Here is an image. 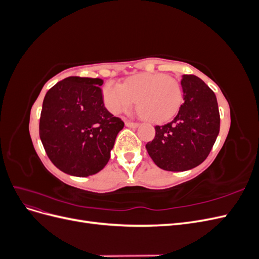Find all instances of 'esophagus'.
<instances>
[{
    "label": "esophagus",
    "mask_w": 259,
    "mask_h": 259,
    "mask_svg": "<svg viewBox=\"0 0 259 259\" xmlns=\"http://www.w3.org/2000/svg\"><path fill=\"white\" fill-rule=\"evenodd\" d=\"M125 125H126L127 127H137V126H139V124L138 123H134V122H131V121H126L125 122Z\"/></svg>",
    "instance_id": "obj_1"
}]
</instances>
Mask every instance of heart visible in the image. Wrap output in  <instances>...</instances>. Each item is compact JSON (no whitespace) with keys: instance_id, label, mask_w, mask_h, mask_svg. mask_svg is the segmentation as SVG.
Instances as JSON below:
<instances>
[{"instance_id":"b5f03b06","label":"heart","mask_w":259,"mask_h":259,"mask_svg":"<svg viewBox=\"0 0 259 259\" xmlns=\"http://www.w3.org/2000/svg\"><path fill=\"white\" fill-rule=\"evenodd\" d=\"M107 109L113 114L127 111L137 100L138 111L148 121L164 122L173 116L183 101V88L171 76L144 73L131 76L123 85L108 82L104 88Z\"/></svg>"}]
</instances>
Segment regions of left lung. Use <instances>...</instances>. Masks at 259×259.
<instances>
[{"instance_id": "8db88e82", "label": "left lung", "mask_w": 259, "mask_h": 259, "mask_svg": "<svg viewBox=\"0 0 259 259\" xmlns=\"http://www.w3.org/2000/svg\"><path fill=\"white\" fill-rule=\"evenodd\" d=\"M184 103L170 122L156 125L155 136L146 145L160 168L180 171L204 161L221 127V115L214 92L193 74L182 77Z\"/></svg>"}]
</instances>
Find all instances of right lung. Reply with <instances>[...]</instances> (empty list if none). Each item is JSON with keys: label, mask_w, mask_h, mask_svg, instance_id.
Wrapping results in <instances>:
<instances>
[{"label": "right lung", "mask_w": 259, "mask_h": 259, "mask_svg": "<svg viewBox=\"0 0 259 259\" xmlns=\"http://www.w3.org/2000/svg\"><path fill=\"white\" fill-rule=\"evenodd\" d=\"M104 81L69 76L46 93L40 138L50 160L66 174L86 177L103 169L124 122L109 112Z\"/></svg>", "instance_id": "add662e5"}]
</instances>
